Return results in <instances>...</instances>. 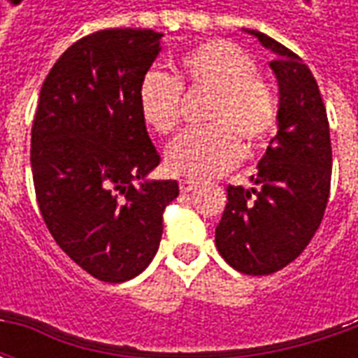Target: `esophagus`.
Wrapping results in <instances>:
<instances>
[{
	"mask_svg": "<svg viewBox=\"0 0 358 358\" xmlns=\"http://www.w3.org/2000/svg\"><path fill=\"white\" fill-rule=\"evenodd\" d=\"M178 186L182 194H187V192H192V189L197 187V182H195V180H180Z\"/></svg>",
	"mask_w": 358,
	"mask_h": 358,
	"instance_id": "obj_1",
	"label": "esophagus"
}]
</instances>
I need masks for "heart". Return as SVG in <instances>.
<instances>
[{"instance_id":"obj_1","label":"heart","mask_w":358,"mask_h":358,"mask_svg":"<svg viewBox=\"0 0 358 358\" xmlns=\"http://www.w3.org/2000/svg\"><path fill=\"white\" fill-rule=\"evenodd\" d=\"M180 90L205 92L201 122L166 148V169L176 176L210 178L228 171L241 155L263 148L278 122L274 90L240 45L207 40L182 53L176 78L149 71L138 86L141 120L157 134L174 132L180 122Z\"/></svg>"}]
</instances>
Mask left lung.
Listing matches in <instances>:
<instances>
[{
    "label": "left lung",
    "instance_id": "obj_1",
    "mask_svg": "<svg viewBox=\"0 0 358 358\" xmlns=\"http://www.w3.org/2000/svg\"><path fill=\"white\" fill-rule=\"evenodd\" d=\"M245 32L276 55L270 69L280 90L278 132L251 176L255 186L226 189L215 243L232 268L264 276L295 261L322 222L331 180L330 124L310 69L270 36Z\"/></svg>",
    "mask_w": 358,
    "mask_h": 358
}]
</instances>
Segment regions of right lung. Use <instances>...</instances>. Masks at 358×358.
Instances as JSON below:
<instances>
[{
    "instance_id": "right-lung-1",
    "label": "right lung",
    "mask_w": 358,
    "mask_h": 358,
    "mask_svg": "<svg viewBox=\"0 0 358 358\" xmlns=\"http://www.w3.org/2000/svg\"><path fill=\"white\" fill-rule=\"evenodd\" d=\"M161 38L149 28H109L74 42L45 76L32 124L43 222L74 263L109 284L148 268L164 207L178 197L176 180H148L161 157L138 107Z\"/></svg>"
}]
</instances>
